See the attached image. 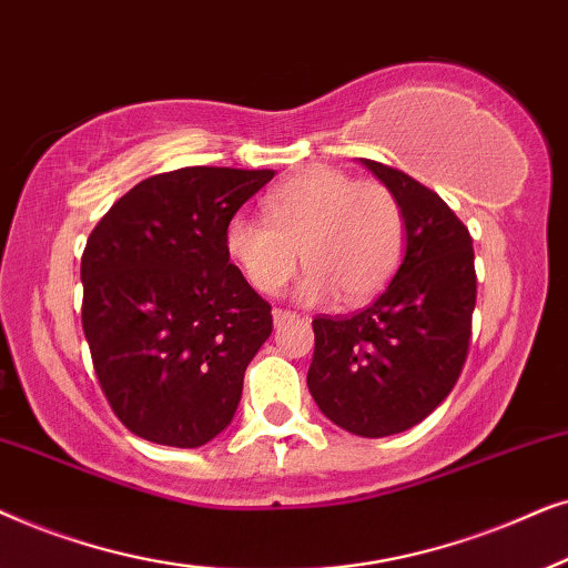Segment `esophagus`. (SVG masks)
Returning a JSON list of instances; mask_svg holds the SVG:
<instances>
[{"label": "esophagus", "instance_id": "esophagus-1", "mask_svg": "<svg viewBox=\"0 0 568 568\" xmlns=\"http://www.w3.org/2000/svg\"><path fill=\"white\" fill-rule=\"evenodd\" d=\"M291 320H296V314L285 312V308H275V312H272V322H275V327H280V324H285Z\"/></svg>", "mask_w": 568, "mask_h": 568}]
</instances>
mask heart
Listing matches in <instances>:
<instances>
[{
    "instance_id": "heart-1",
    "label": "heart",
    "mask_w": 568,
    "mask_h": 568,
    "mask_svg": "<svg viewBox=\"0 0 568 568\" xmlns=\"http://www.w3.org/2000/svg\"><path fill=\"white\" fill-rule=\"evenodd\" d=\"M264 221L236 215L225 225V252L260 293H280L301 262L298 296L320 304L374 298L395 275L405 248L397 194L374 179L306 169L262 200Z\"/></svg>"
}]
</instances>
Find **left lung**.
<instances>
[{
	"mask_svg": "<svg viewBox=\"0 0 568 568\" xmlns=\"http://www.w3.org/2000/svg\"><path fill=\"white\" fill-rule=\"evenodd\" d=\"M397 194L405 213V256L372 306L320 316L308 392L335 426L382 438L436 410L463 372L475 308L473 239L428 186L361 158Z\"/></svg>",
	"mask_w": 568,
	"mask_h": 568,
	"instance_id": "left-lung-1",
	"label": "left lung"
}]
</instances>
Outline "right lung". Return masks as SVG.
I'll return each mask as SVG.
<instances>
[{"instance_id": "obj_1", "label": "right lung", "mask_w": 568, "mask_h": 568, "mask_svg": "<svg viewBox=\"0 0 568 568\" xmlns=\"http://www.w3.org/2000/svg\"><path fill=\"white\" fill-rule=\"evenodd\" d=\"M275 171L189 169L140 181L82 254V329L116 418L194 449L236 415L272 308L225 252V225Z\"/></svg>"}]
</instances>
